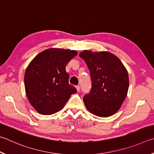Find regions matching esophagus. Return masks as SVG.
<instances>
[{
	"label": "esophagus",
	"mask_w": 154,
	"mask_h": 154,
	"mask_svg": "<svg viewBox=\"0 0 154 154\" xmlns=\"http://www.w3.org/2000/svg\"><path fill=\"white\" fill-rule=\"evenodd\" d=\"M75 88H76V90H77L78 92H79L80 90V87H79V86H76V87H75Z\"/></svg>",
	"instance_id": "obj_1"
}]
</instances>
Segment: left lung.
Wrapping results in <instances>:
<instances>
[{"label":"left lung","mask_w":154,"mask_h":154,"mask_svg":"<svg viewBox=\"0 0 154 154\" xmlns=\"http://www.w3.org/2000/svg\"><path fill=\"white\" fill-rule=\"evenodd\" d=\"M90 71L92 88L83 97L88 111L99 117H109L120 108L127 95L128 72L120 59L107 51L85 50L79 54Z\"/></svg>","instance_id":"obj_1"}]
</instances>
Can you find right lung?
I'll return each instance as SVG.
<instances>
[{
	"label": "right lung",
	"mask_w": 154,
	"mask_h": 154,
	"mask_svg": "<svg viewBox=\"0 0 154 154\" xmlns=\"http://www.w3.org/2000/svg\"><path fill=\"white\" fill-rule=\"evenodd\" d=\"M77 51L51 48L40 52L27 67L24 85L27 97L40 114L51 115L63 108L72 94L77 92L69 85L67 63Z\"/></svg>",
	"instance_id": "add662e5"
}]
</instances>
